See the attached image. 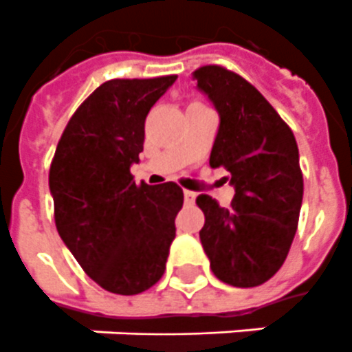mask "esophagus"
<instances>
[{
  "instance_id": "obj_1",
  "label": "esophagus",
  "mask_w": 352,
  "mask_h": 352,
  "mask_svg": "<svg viewBox=\"0 0 352 352\" xmlns=\"http://www.w3.org/2000/svg\"><path fill=\"white\" fill-rule=\"evenodd\" d=\"M195 197H197V193L190 192V190H184V201H186L188 204H192L193 201H195Z\"/></svg>"
}]
</instances>
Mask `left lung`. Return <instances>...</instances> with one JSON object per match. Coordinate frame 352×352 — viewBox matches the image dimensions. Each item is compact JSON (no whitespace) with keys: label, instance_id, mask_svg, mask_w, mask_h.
Instances as JSON below:
<instances>
[{"label":"left lung","instance_id":"left-lung-1","mask_svg":"<svg viewBox=\"0 0 352 352\" xmlns=\"http://www.w3.org/2000/svg\"><path fill=\"white\" fill-rule=\"evenodd\" d=\"M193 78L219 113L210 166L225 168L235 190L230 208L199 195L204 214L199 237L215 278L241 289L257 287L281 268L298 228L303 201L298 144L243 76L204 65Z\"/></svg>","mask_w":352,"mask_h":352}]
</instances>
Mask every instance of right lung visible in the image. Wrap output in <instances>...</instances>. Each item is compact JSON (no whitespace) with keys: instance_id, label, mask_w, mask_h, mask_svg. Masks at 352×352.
Segmentation results:
<instances>
[{"instance_id":"add662e5","label":"right lung","mask_w":352,"mask_h":352,"mask_svg":"<svg viewBox=\"0 0 352 352\" xmlns=\"http://www.w3.org/2000/svg\"><path fill=\"white\" fill-rule=\"evenodd\" d=\"M177 80H109L74 111L49 171L54 223L74 259L102 289L133 296L166 270L181 186L135 184L129 168L144 149V122Z\"/></svg>"}]
</instances>
